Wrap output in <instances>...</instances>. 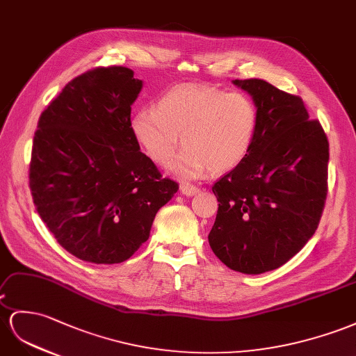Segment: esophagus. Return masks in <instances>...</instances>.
Masks as SVG:
<instances>
[{
    "instance_id": "1",
    "label": "esophagus",
    "mask_w": 356,
    "mask_h": 356,
    "mask_svg": "<svg viewBox=\"0 0 356 356\" xmlns=\"http://www.w3.org/2000/svg\"><path fill=\"white\" fill-rule=\"evenodd\" d=\"M180 191H181V194H185V195H194L198 193L200 189L195 185H191V184H188V181H184V184L180 185Z\"/></svg>"
}]
</instances>
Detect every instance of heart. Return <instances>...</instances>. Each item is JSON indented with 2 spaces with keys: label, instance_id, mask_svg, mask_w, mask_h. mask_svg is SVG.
<instances>
[{
  "label": "heart",
  "instance_id": "1",
  "mask_svg": "<svg viewBox=\"0 0 356 356\" xmlns=\"http://www.w3.org/2000/svg\"><path fill=\"white\" fill-rule=\"evenodd\" d=\"M259 113L243 93L176 87L163 95L156 108L132 118V132L144 153L161 167L185 150L175 163L181 177H197L209 168L225 172L247 158L257 134Z\"/></svg>",
  "mask_w": 356,
  "mask_h": 356
}]
</instances>
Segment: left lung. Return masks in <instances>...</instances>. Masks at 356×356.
<instances>
[{
  "label": "left lung",
  "mask_w": 356,
  "mask_h": 356,
  "mask_svg": "<svg viewBox=\"0 0 356 356\" xmlns=\"http://www.w3.org/2000/svg\"><path fill=\"white\" fill-rule=\"evenodd\" d=\"M259 113L252 147L212 186L218 198L209 245L242 273L277 269L317 230L327 194L330 143L304 100L263 79H234Z\"/></svg>",
  "instance_id": "left-lung-1"
}]
</instances>
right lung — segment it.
Returning <instances> with one entry per match:
<instances>
[{
  "label": "right lung",
  "instance_id": "add662e5",
  "mask_svg": "<svg viewBox=\"0 0 356 356\" xmlns=\"http://www.w3.org/2000/svg\"><path fill=\"white\" fill-rule=\"evenodd\" d=\"M141 87L127 67L91 69L66 84L34 134V206L61 247L88 263L129 259L179 189L134 136L131 105Z\"/></svg>",
  "mask_w": 356,
  "mask_h": 356
}]
</instances>
